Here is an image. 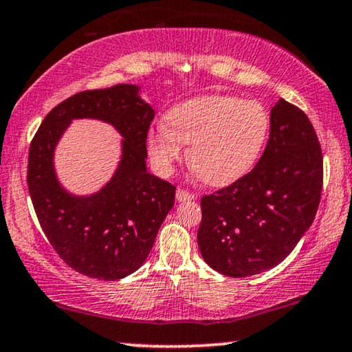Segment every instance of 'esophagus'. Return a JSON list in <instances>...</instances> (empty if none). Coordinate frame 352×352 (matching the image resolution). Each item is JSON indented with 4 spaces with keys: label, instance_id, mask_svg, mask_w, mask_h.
Segmentation results:
<instances>
[{
    "label": "esophagus",
    "instance_id": "34e87169",
    "mask_svg": "<svg viewBox=\"0 0 352 352\" xmlns=\"http://www.w3.org/2000/svg\"><path fill=\"white\" fill-rule=\"evenodd\" d=\"M175 199L178 202H185V201H192L194 199V194L188 190H182V188H178L177 192H175Z\"/></svg>",
    "mask_w": 352,
    "mask_h": 352
}]
</instances>
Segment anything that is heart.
Segmentation results:
<instances>
[{
	"instance_id": "b5f03b06",
	"label": "heart",
	"mask_w": 352,
	"mask_h": 352,
	"mask_svg": "<svg viewBox=\"0 0 352 352\" xmlns=\"http://www.w3.org/2000/svg\"><path fill=\"white\" fill-rule=\"evenodd\" d=\"M166 124L146 139L151 160L162 172L190 145L188 161L208 185H228L256 166L269 139L270 117L258 101L234 96H201L178 104L166 115Z\"/></svg>"
}]
</instances>
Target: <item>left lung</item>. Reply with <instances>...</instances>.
I'll return each mask as SVG.
<instances>
[{"mask_svg": "<svg viewBox=\"0 0 352 352\" xmlns=\"http://www.w3.org/2000/svg\"><path fill=\"white\" fill-rule=\"evenodd\" d=\"M322 151L310 120L280 99L258 164L232 185L201 199L197 245L219 274L258 275L289 256L321 201Z\"/></svg>", "mask_w": 352, "mask_h": 352, "instance_id": "left-lung-1", "label": "left lung"}]
</instances>
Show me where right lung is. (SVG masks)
Listing matches in <instances>:
<instances>
[{"label": "right lung", "mask_w": 352, "mask_h": 352, "mask_svg": "<svg viewBox=\"0 0 352 352\" xmlns=\"http://www.w3.org/2000/svg\"><path fill=\"white\" fill-rule=\"evenodd\" d=\"M129 83L67 98L47 113L30 145L28 190L47 240L71 269L115 281L133 274L153 248L174 207L175 186L146 172V134L155 110ZM93 118L122 134L113 178L91 197H74L56 178V144L72 119Z\"/></svg>", "instance_id": "obj_1"}]
</instances>
